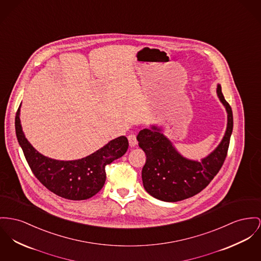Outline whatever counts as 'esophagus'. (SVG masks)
Masks as SVG:
<instances>
[{
    "label": "esophagus",
    "mask_w": 261,
    "mask_h": 261,
    "mask_svg": "<svg viewBox=\"0 0 261 261\" xmlns=\"http://www.w3.org/2000/svg\"><path fill=\"white\" fill-rule=\"evenodd\" d=\"M127 139H128V142H129V145L132 146V147H135L137 144H138V140H137V137L135 136V135H129L128 137H127Z\"/></svg>",
    "instance_id": "1"
}]
</instances>
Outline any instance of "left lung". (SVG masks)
I'll return each mask as SVG.
<instances>
[{"label":"left lung","mask_w":261,"mask_h":261,"mask_svg":"<svg viewBox=\"0 0 261 261\" xmlns=\"http://www.w3.org/2000/svg\"><path fill=\"white\" fill-rule=\"evenodd\" d=\"M217 95L227 114L225 136L220 144L201 160L183 156L170 139L155 124L143 128L137 137L139 147L145 152L146 161L141 171L145 191L164 202H178L193 197L206 188L220 171L226 159L233 119L230 106L225 100L220 84Z\"/></svg>","instance_id":"obj_1"}]
</instances>
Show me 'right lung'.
I'll use <instances>...</instances> for the list:
<instances>
[{"instance_id":"1","label":"right lung","mask_w":261,"mask_h":261,"mask_svg":"<svg viewBox=\"0 0 261 261\" xmlns=\"http://www.w3.org/2000/svg\"><path fill=\"white\" fill-rule=\"evenodd\" d=\"M20 106L16 115V134L25 159L38 181L49 191L68 200H86L104 186L106 165L122 157L128 141L119 137L88 156L77 160H56L39 153L25 139L19 120Z\"/></svg>"}]
</instances>
